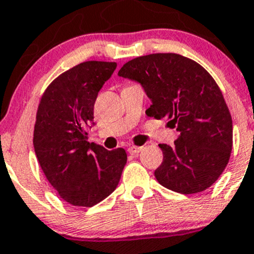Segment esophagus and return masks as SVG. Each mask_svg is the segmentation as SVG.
<instances>
[{"label": "esophagus", "instance_id": "obj_1", "mask_svg": "<svg viewBox=\"0 0 254 254\" xmlns=\"http://www.w3.org/2000/svg\"><path fill=\"white\" fill-rule=\"evenodd\" d=\"M143 150V146H135V145H132L128 148V153L129 154H138L140 153V151Z\"/></svg>", "mask_w": 254, "mask_h": 254}]
</instances>
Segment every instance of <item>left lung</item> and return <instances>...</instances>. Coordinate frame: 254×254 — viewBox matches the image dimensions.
Wrapping results in <instances>:
<instances>
[{
  "instance_id": "obj_1",
  "label": "left lung",
  "mask_w": 254,
  "mask_h": 254,
  "mask_svg": "<svg viewBox=\"0 0 254 254\" xmlns=\"http://www.w3.org/2000/svg\"><path fill=\"white\" fill-rule=\"evenodd\" d=\"M135 80L151 100L146 115L179 130L174 145L159 144L161 186L182 194L202 192L219 179L232 149V120L221 90L193 60L177 54H151L133 59L119 70Z\"/></svg>"
}]
</instances>
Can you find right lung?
Returning <instances> with one entry per match:
<instances>
[{"instance_id": "add662e5", "label": "right lung", "mask_w": 254, "mask_h": 254, "mask_svg": "<svg viewBox=\"0 0 254 254\" xmlns=\"http://www.w3.org/2000/svg\"><path fill=\"white\" fill-rule=\"evenodd\" d=\"M116 62L87 61L46 88L36 112L33 144L41 170L64 202L93 206L116 190L127 163L125 149L88 142L98 93Z\"/></svg>"}]
</instances>
